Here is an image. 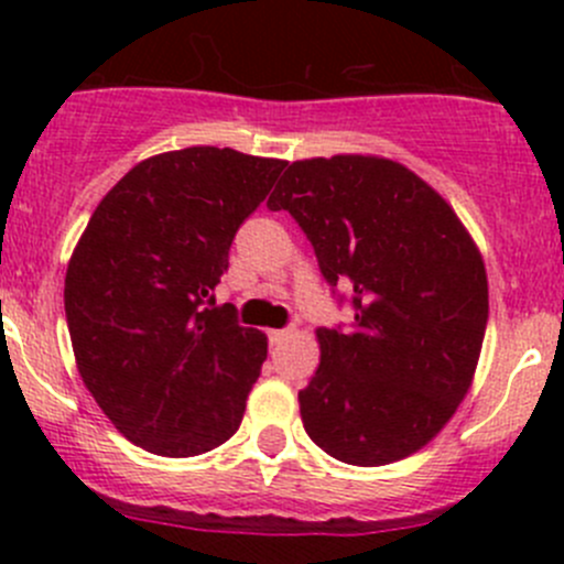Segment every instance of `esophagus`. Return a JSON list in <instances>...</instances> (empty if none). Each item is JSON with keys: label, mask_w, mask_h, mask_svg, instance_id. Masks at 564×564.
<instances>
[{"label": "esophagus", "mask_w": 564, "mask_h": 564, "mask_svg": "<svg viewBox=\"0 0 564 564\" xmlns=\"http://www.w3.org/2000/svg\"><path fill=\"white\" fill-rule=\"evenodd\" d=\"M294 329L292 327H283V329H270V333H267V338H270V344H283V340L289 338V335H292Z\"/></svg>", "instance_id": "34e87169"}]
</instances>
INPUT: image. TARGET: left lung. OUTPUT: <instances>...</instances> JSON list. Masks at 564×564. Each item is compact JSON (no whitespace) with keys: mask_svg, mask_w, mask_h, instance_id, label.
<instances>
[{"mask_svg":"<svg viewBox=\"0 0 564 564\" xmlns=\"http://www.w3.org/2000/svg\"><path fill=\"white\" fill-rule=\"evenodd\" d=\"M267 207L297 220L355 311L349 327L316 329L322 360L297 395L305 431L344 464L412 456L475 377L488 322L475 242L434 187L388 158L292 163Z\"/></svg>","mask_w":564,"mask_h":564,"instance_id":"8db88e82","label":"left lung"}]
</instances>
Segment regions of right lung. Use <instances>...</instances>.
Returning <instances> with one entry per match:
<instances>
[{
  "label": "right lung",
  "instance_id": "obj_1",
  "mask_svg": "<svg viewBox=\"0 0 564 564\" xmlns=\"http://www.w3.org/2000/svg\"><path fill=\"white\" fill-rule=\"evenodd\" d=\"M283 166L229 147L163 152L106 193L73 250L78 373L119 434L155 456H198L240 429L267 338L215 303V286Z\"/></svg>",
  "mask_w": 564,
  "mask_h": 564
}]
</instances>
